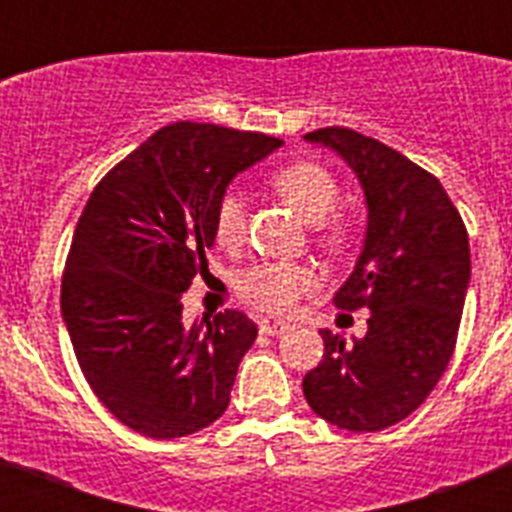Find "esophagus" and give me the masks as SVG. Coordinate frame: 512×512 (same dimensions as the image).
<instances>
[{
  "instance_id": "34e87169",
  "label": "esophagus",
  "mask_w": 512,
  "mask_h": 512,
  "mask_svg": "<svg viewBox=\"0 0 512 512\" xmlns=\"http://www.w3.org/2000/svg\"><path fill=\"white\" fill-rule=\"evenodd\" d=\"M287 328H289L287 323H269V320H264V323L259 325V330L264 333V336H282Z\"/></svg>"
}]
</instances>
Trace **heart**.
Instances as JSON below:
<instances>
[{
    "mask_svg": "<svg viewBox=\"0 0 512 512\" xmlns=\"http://www.w3.org/2000/svg\"><path fill=\"white\" fill-rule=\"evenodd\" d=\"M271 189L295 207L297 215L307 223L323 230V241L330 246H341L346 241L348 228L341 220H328L341 197L336 176L315 161H295L282 166L271 176ZM215 241L223 248H235L246 235V194L238 187H228L215 205L212 215ZM315 271L305 264H287V261H261L248 266L235 279V292L248 305L259 307L269 315H284L297 305L302 295L315 287Z\"/></svg>",
    "mask_w": 512,
    "mask_h": 512,
    "instance_id": "b5f03b06",
    "label": "heart"
}]
</instances>
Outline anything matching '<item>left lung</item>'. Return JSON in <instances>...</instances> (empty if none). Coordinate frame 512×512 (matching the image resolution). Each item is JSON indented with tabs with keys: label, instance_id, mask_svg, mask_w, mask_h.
<instances>
[{
	"label": "left lung",
	"instance_id": "obj_1",
	"mask_svg": "<svg viewBox=\"0 0 512 512\" xmlns=\"http://www.w3.org/2000/svg\"><path fill=\"white\" fill-rule=\"evenodd\" d=\"M305 140L336 151L364 189V248L333 302L364 307L369 328L354 343L320 330L323 361L302 392L330 425L382 431L418 410L449 366L472 271L467 228L436 176L395 148L348 128Z\"/></svg>",
	"mask_w": 512,
	"mask_h": 512
}]
</instances>
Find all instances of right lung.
I'll use <instances>...</instances> for the list:
<instances>
[{
    "instance_id": "1",
    "label": "right lung",
    "mask_w": 512,
    "mask_h": 512,
    "mask_svg": "<svg viewBox=\"0 0 512 512\" xmlns=\"http://www.w3.org/2000/svg\"><path fill=\"white\" fill-rule=\"evenodd\" d=\"M279 146L264 133L174 122L122 158L81 212L63 323L94 395L143 436H189L228 408L259 330L238 310L184 325L182 292L210 274L220 194Z\"/></svg>"
}]
</instances>
